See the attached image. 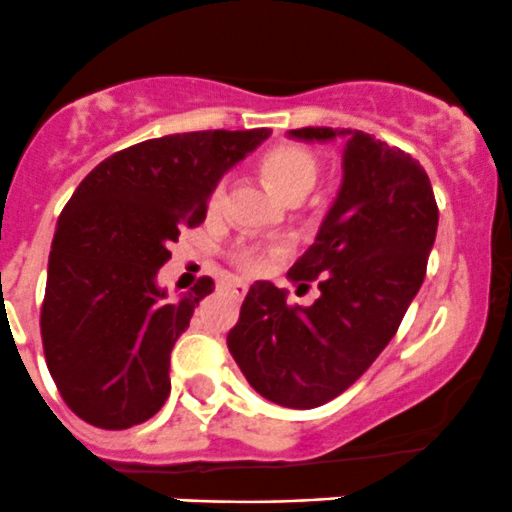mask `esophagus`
I'll list each match as a JSON object with an SVG mask.
<instances>
[{
	"label": "esophagus",
	"mask_w": 512,
	"mask_h": 512,
	"mask_svg": "<svg viewBox=\"0 0 512 512\" xmlns=\"http://www.w3.org/2000/svg\"><path fill=\"white\" fill-rule=\"evenodd\" d=\"M246 290H249V285L241 283V280H234V283H229V293L234 295L236 300H241L246 295Z\"/></svg>",
	"instance_id": "esophagus-1"
}]
</instances>
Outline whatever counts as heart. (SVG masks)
<instances>
[{
    "instance_id": "1",
    "label": "heart",
    "mask_w": 512,
    "mask_h": 512,
    "mask_svg": "<svg viewBox=\"0 0 512 512\" xmlns=\"http://www.w3.org/2000/svg\"><path fill=\"white\" fill-rule=\"evenodd\" d=\"M263 173L271 180V185L280 195L288 200L290 195H298V192H310L315 185L317 173H320V163H317L315 153L307 151L302 146H278L263 158ZM224 197V183L214 185L210 195V207L222 205ZM288 254V246L285 244H271V246H241L234 254L236 266L246 273V276H258V273L271 271L273 263L280 256Z\"/></svg>"
}]
</instances>
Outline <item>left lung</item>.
<instances>
[{"mask_svg":"<svg viewBox=\"0 0 512 512\" xmlns=\"http://www.w3.org/2000/svg\"><path fill=\"white\" fill-rule=\"evenodd\" d=\"M293 139H344L342 188L315 244L288 271L300 288L317 280L310 307L288 305L268 280L249 288L227 346L256 393L293 410L344 393L398 332L427 271L439 210L425 168L371 134L329 126Z\"/></svg>","mask_w":512,"mask_h":512,"instance_id":"obj_1","label":"left lung"}]
</instances>
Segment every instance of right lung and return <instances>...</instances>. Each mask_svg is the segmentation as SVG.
Here are the masks:
<instances>
[{"label":"right lung","instance_id":"right-lung-1","mask_svg":"<svg viewBox=\"0 0 512 512\" xmlns=\"http://www.w3.org/2000/svg\"><path fill=\"white\" fill-rule=\"evenodd\" d=\"M268 136L214 129L141 141L104 158L60 212L41 339L60 395L85 422L126 430L163 408L170 351L214 283L200 278L168 300L156 273L180 229L205 222L222 175Z\"/></svg>","mask_w":512,"mask_h":512}]
</instances>
